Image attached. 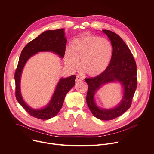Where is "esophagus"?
I'll use <instances>...</instances> for the list:
<instances>
[{"mask_svg":"<svg viewBox=\"0 0 154 154\" xmlns=\"http://www.w3.org/2000/svg\"><path fill=\"white\" fill-rule=\"evenodd\" d=\"M83 78L82 77H81V76H79V75H78L77 76H76V82H78V81H83Z\"/></svg>","mask_w":154,"mask_h":154,"instance_id":"34e87169","label":"esophagus"}]
</instances>
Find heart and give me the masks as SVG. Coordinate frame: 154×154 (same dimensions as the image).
<instances>
[{"label":"heart","instance_id":"b5f03b06","mask_svg":"<svg viewBox=\"0 0 154 154\" xmlns=\"http://www.w3.org/2000/svg\"><path fill=\"white\" fill-rule=\"evenodd\" d=\"M112 57V46L104 38L90 34L72 41L65 53L66 65L76 69L81 60V69L91 76L103 73Z\"/></svg>","mask_w":154,"mask_h":154}]
</instances>
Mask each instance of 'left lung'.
Returning <instances> with one entry per match:
<instances>
[{"label": "left lung", "mask_w": 154, "mask_h": 154, "mask_svg": "<svg viewBox=\"0 0 154 154\" xmlns=\"http://www.w3.org/2000/svg\"><path fill=\"white\" fill-rule=\"evenodd\" d=\"M103 31L111 41L112 57L109 66L103 73L94 78L85 79L88 84L87 103L95 117L102 120H110L121 116L131 107L137 87V71L131 51L121 37L109 30ZM113 82H119L124 88L121 102L113 109H100L94 101V94L103 85Z\"/></svg>", "instance_id": "8db88e82"}]
</instances>
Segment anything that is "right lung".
I'll list each match as a JSON object with an SVG mask.
<instances>
[{"label":"right lung","mask_w":154,"mask_h":154,"mask_svg":"<svg viewBox=\"0 0 154 154\" xmlns=\"http://www.w3.org/2000/svg\"><path fill=\"white\" fill-rule=\"evenodd\" d=\"M64 28L48 30L29 42L23 48L15 73V96L22 107L31 116L42 120H48L54 117L61 109L66 94L75 85L76 76L62 78L59 81L54 92L48 105L42 109L36 110L29 107L23 101L20 90V81L22 69L28 60L40 51H50L63 58L67 42Z\"/></svg>","instance_id":"add662e5"}]
</instances>
